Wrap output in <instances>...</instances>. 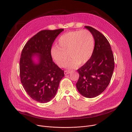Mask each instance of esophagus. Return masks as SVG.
Segmentation results:
<instances>
[{
    "instance_id": "1",
    "label": "esophagus",
    "mask_w": 132,
    "mask_h": 132,
    "mask_svg": "<svg viewBox=\"0 0 132 132\" xmlns=\"http://www.w3.org/2000/svg\"><path fill=\"white\" fill-rule=\"evenodd\" d=\"M71 72H72L71 71H68V70L67 71V70H66V71H64V74H65V75H67V74H68Z\"/></svg>"
}]
</instances>
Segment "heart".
I'll list each match as a JSON object with an SVG mask.
<instances>
[{
	"label": "heart",
	"mask_w": 132,
	"mask_h": 132,
	"mask_svg": "<svg viewBox=\"0 0 132 132\" xmlns=\"http://www.w3.org/2000/svg\"><path fill=\"white\" fill-rule=\"evenodd\" d=\"M58 46L52 47L51 55L59 67H63L69 56L66 66L69 68L82 65L91 58L94 48L93 35L88 30H78L67 32L61 36Z\"/></svg>",
	"instance_id": "obj_1"
}]
</instances>
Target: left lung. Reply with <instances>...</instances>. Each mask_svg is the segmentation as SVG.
Returning <instances> with one entry per match:
<instances>
[{"label":"left lung","instance_id":"obj_1","mask_svg":"<svg viewBox=\"0 0 132 132\" xmlns=\"http://www.w3.org/2000/svg\"><path fill=\"white\" fill-rule=\"evenodd\" d=\"M85 28L93 35L95 45L91 58L77 69L80 76L76 85L81 94L91 98L100 95L108 86L115 62L111 46L106 38L91 26H85Z\"/></svg>","mask_w":132,"mask_h":132}]
</instances>
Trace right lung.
<instances>
[{
    "mask_svg": "<svg viewBox=\"0 0 132 132\" xmlns=\"http://www.w3.org/2000/svg\"><path fill=\"white\" fill-rule=\"evenodd\" d=\"M63 29L45 30L39 32L24 46L20 60L21 81L30 97L40 103L53 99L59 83L65 76L64 71L52 61L51 47ZM34 56L38 58L36 63Z\"/></svg>",
    "mask_w": 132,
    "mask_h": 132,
    "instance_id": "add662e5",
    "label": "right lung"
}]
</instances>
